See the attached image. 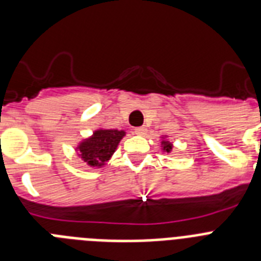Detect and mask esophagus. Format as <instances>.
Instances as JSON below:
<instances>
[{"mask_svg": "<svg viewBox=\"0 0 261 261\" xmlns=\"http://www.w3.org/2000/svg\"><path fill=\"white\" fill-rule=\"evenodd\" d=\"M147 132V129L145 126H138V128L135 129V135L137 136H145Z\"/></svg>", "mask_w": 261, "mask_h": 261, "instance_id": "1", "label": "esophagus"}]
</instances>
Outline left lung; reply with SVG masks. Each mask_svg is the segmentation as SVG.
<instances>
[{"mask_svg": "<svg viewBox=\"0 0 261 261\" xmlns=\"http://www.w3.org/2000/svg\"><path fill=\"white\" fill-rule=\"evenodd\" d=\"M162 138L163 140H162V142H161V145H162V150L165 151V153H170V151L172 150V144L171 142L166 141L165 137H162Z\"/></svg>", "mask_w": 261, "mask_h": 261, "instance_id": "left-lung-1", "label": "left lung"}]
</instances>
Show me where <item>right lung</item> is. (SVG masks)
I'll return each mask as SVG.
<instances>
[{
  "mask_svg": "<svg viewBox=\"0 0 261 261\" xmlns=\"http://www.w3.org/2000/svg\"><path fill=\"white\" fill-rule=\"evenodd\" d=\"M125 130L117 129H96L93 136L78 144V156L91 167H102L112 156Z\"/></svg>",
  "mask_w": 261,
  "mask_h": 261,
  "instance_id": "1",
  "label": "right lung"
}]
</instances>
